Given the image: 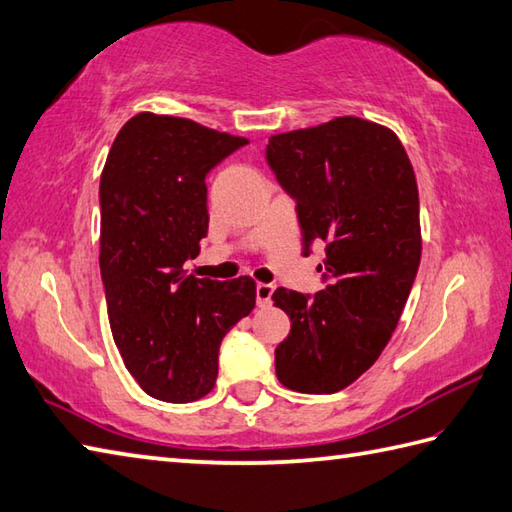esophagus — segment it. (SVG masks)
<instances>
[{
    "instance_id": "34e87169",
    "label": "esophagus",
    "mask_w": 512,
    "mask_h": 512,
    "mask_svg": "<svg viewBox=\"0 0 512 512\" xmlns=\"http://www.w3.org/2000/svg\"><path fill=\"white\" fill-rule=\"evenodd\" d=\"M273 284H257V306H268L270 297H273Z\"/></svg>"
}]
</instances>
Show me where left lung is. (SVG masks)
Wrapping results in <instances>:
<instances>
[{"label": "left lung", "instance_id": "8db88e82", "mask_svg": "<svg viewBox=\"0 0 512 512\" xmlns=\"http://www.w3.org/2000/svg\"><path fill=\"white\" fill-rule=\"evenodd\" d=\"M266 159L297 202L304 255L326 244L324 290L273 293L290 317L275 373L297 393H337L377 362L413 288L422 259L415 170L393 130L359 117L273 135Z\"/></svg>", "mask_w": 512, "mask_h": 512}]
</instances>
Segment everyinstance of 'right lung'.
Wrapping results in <instances>:
<instances>
[{"mask_svg":"<svg viewBox=\"0 0 512 512\" xmlns=\"http://www.w3.org/2000/svg\"><path fill=\"white\" fill-rule=\"evenodd\" d=\"M248 139L193 119L139 113L119 130L99 182V268L128 373L150 397L210 393L224 335L255 308L250 277L186 270L208 233L206 175Z\"/></svg>","mask_w":512,"mask_h":512,"instance_id":"add662e5","label":"right lung"}]
</instances>
